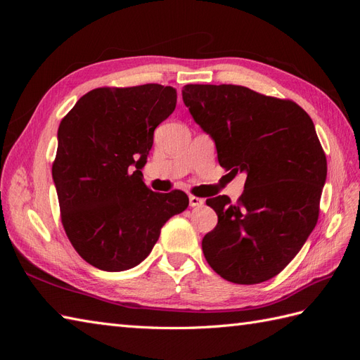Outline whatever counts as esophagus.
<instances>
[{"instance_id":"obj_1","label":"esophagus","mask_w":360,"mask_h":360,"mask_svg":"<svg viewBox=\"0 0 360 360\" xmlns=\"http://www.w3.org/2000/svg\"><path fill=\"white\" fill-rule=\"evenodd\" d=\"M204 204V200L202 198H198V197H193V195H191L189 197V205L191 207H200Z\"/></svg>"}]
</instances>
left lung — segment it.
Masks as SVG:
<instances>
[{"mask_svg": "<svg viewBox=\"0 0 360 360\" xmlns=\"http://www.w3.org/2000/svg\"><path fill=\"white\" fill-rule=\"evenodd\" d=\"M183 102L214 141L217 160L246 172L237 204L205 202L217 214L202 238L207 263L224 279L252 285L297 255L319 219L328 160L311 117L292 101L242 85H184Z\"/></svg>", "mask_w": 360, "mask_h": 360, "instance_id": "obj_1", "label": "left lung"}]
</instances>
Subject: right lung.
I'll use <instances>...</instances> for the list:
<instances>
[{"label":"right lung","mask_w":360,"mask_h":360,"mask_svg":"<svg viewBox=\"0 0 360 360\" xmlns=\"http://www.w3.org/2000/svg\"><path fill=\"white\" fill-rule=\"evenodd\" d=\"M176 103L172 86H103L61 120L52 179L64 231L89 264L105 271L138 266L169 217L188 209L186 193L153 192L141 172L155 129Z\"/></svg>","instance_id":"obj_1"}]
</instances>
